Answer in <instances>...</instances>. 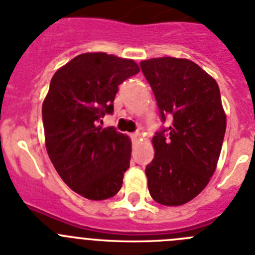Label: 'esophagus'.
Instances as JSON below:
<instances>
[{
	"label": "esophagus",
	"instance_id": "obj_1",
	"mask_svg": "<svg viewBox=\"0 0 255 255\" xmlns=\"http://www.w3.org/2000/svg\"><path fill=\"white\" fill-rule=\"evenodd\" d=\"M132 138H133V141H140L141 138H142V134H141L140 130H137V132H134V133L132 134Z\"/></svg>",
	"mask_w": 255,
	"mask_h": 255
}]
</instances>
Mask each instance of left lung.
I'll use <instances>...</instances> for the list:
<instances>
[{"label": "left lung", "instance_id": "left-lung-1", "mask_svg": "<svg viewBox=\"0 0 255 255\" xmlns=\"http://www.w3.org/2000/svg\"><path fill=\"white\" fill-rule=\"evenodd\" d=\"M161 121L173 122L152 137L155 156L145 169L151 198L177 207L198 196L213 176L226 132L220 87L187 59L156 57L140 63Z\"/></svg>", "mask_w": 255, "mask_h": 255}]
</instances>
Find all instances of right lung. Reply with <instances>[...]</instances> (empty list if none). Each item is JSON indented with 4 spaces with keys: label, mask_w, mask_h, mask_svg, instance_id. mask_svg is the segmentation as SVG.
<instances>
[{
    "label": "right lung",
    "mask_w": 255,
    "mask_h": 255,
    "mask_svg": "<svg viewBox=\"0 0 255 255\" xmlns=\"http://www.w3.org/2000/svg\"><path fill=\"white\" fill-rule=\"evenodd\" d=\"M140 72L130 59L87 52L61 66L42 105L47 154L73 191L90 200L118 194L129 168L130 140L101 118L114 112L118 86Z\"/></svg>",
    "instance_id": "add662e5"
}]
</instances>
